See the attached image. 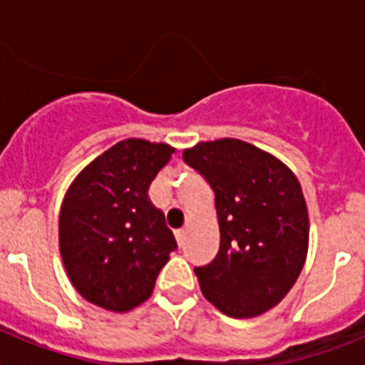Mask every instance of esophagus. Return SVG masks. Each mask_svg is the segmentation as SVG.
Here are the masks:
<instances>
[{"label":"esophagus","mask_w":365,"mask_h":365,"mask_svg":"<svg viewBox=\"0 0 365 365\" xmlns=\"http://www.w3.org/2000/svg\"><path fill=\"white\" fill-rule=\"evenodd\" d=\"M185 235H186V232L182 230V228H180V230H175V240H177V245H179V247H182V245H185Z\"/></svg>","instance_id":"34e87169"}]
</instances>
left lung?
I'll use <instances>...</instances> for the list:
<instances>
[{"instance_id": "left-lung-1", "label": "left lung", "mask_w": 365, "mask_h": 365, "mask_svg": "<svg viewBox=\"0 0 365 365\" xmlns=\"http://www.w3.org/2000/svg\"><path fill=\"white\" fill-rule=\"evenodd\" d=\"M182 160L215 195L219 252L195 267L205 298L232 318L278 305L305 263L309 215L294 173L276 157L237 138L199 143Z\"/></svg>"}]
</instances>
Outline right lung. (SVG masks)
Masks as SVG:
<instances>
[{
  "mask_svg": "<svg viewBox=\"0 0 365 365\" xmlns=\"http://www.w3.org/2000/svg\"><path fill=\"white\" fill-rule=\"evenodd\" d=\"M173 148L128 138L83 168L60 210V254L74 289L98 307L124 312L151 296L177 248L148 188Z\"/></svg>",
  "mask_w": 365,
  "mask_h": 365,
  "instance_id": "right-lung-1",
  "label": "right lung"
}]
</instances>
